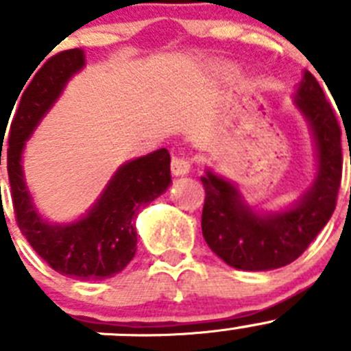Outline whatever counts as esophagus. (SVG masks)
Masks as SVG:
<instances>
[{
	"mask_svg": "<svg viewBox=\"0 0 351 351\" xmlns=\"http://www.w3.org/2000/svg\"><path fill=\"white\" fill-rule=\"evenodd\" d=\"M191 166H192V160L186 159L183 156H173L171 159V173L175 176H182L186 175V173L191 171Z\"/></svg>",
	"mask_w": 351,
	"mask_h": 351,
	"instance_id": "esophagus-1",
	"label": "esophagus"
}]
</instances>
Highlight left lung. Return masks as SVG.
<instances>
[{"instance_id":"8db88e82","label":"left lung","mask_w":351,"mask_h":351,"mask_svg":"<svg viewBox=\"0 0 351 351\" xmlns=\"http://www.w3.org/2000/svg\"><path fill=\"white\" fill-rule=\"evenodd\" d=\"M298 109L315 136L319 171L294 206L280 213H256L230 182L208 171L201 176L206 199L202 235L216 256L239 270H274L300 258L332 216L341 185V128L319 81L304 71ZM351 162V156H350Z\"/></svg>"}]
</instances>
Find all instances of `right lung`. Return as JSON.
Returning a JSON list of instances; mask_svg holds the SVG:
<instances>
[{"label":"right lung","instance_id":"add662e5","mask_svg":"<svg viewBox=\"0 0 351 351\" xmlns=\"http://www.w3.org/2000/svg\"><path fill=\"white\" fill-rule=\"evenodd\" d=\"M83 65V50H65L45 62L32 81L27 80V88L22 97H17L21 100L15 98L18 106L13 104V117H8L12 123L6 168L15 220L32 250L58 274L101 280L119 274L135 256L136 228L133 220L143 204L152 202L169 186L171 157L168 150L159 149L121 166L93 208L74 223L53 225L43 220L25 185L22 150L39 121L60 97L65 83ZM3 133H6L5 128ZM3 133L0 131L1 140H5Z\"/></svg>","mask_w":351,"mask_h":351}]
</instances>
